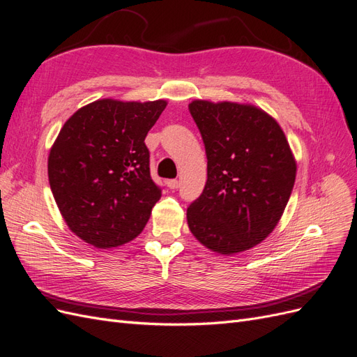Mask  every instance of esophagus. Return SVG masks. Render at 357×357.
I'll use <instances>...</instances> for the list:
<instances>
[{
  "instance_id": "1",
  "label": "esophagus",
  "mask_w": 357,
  "mask_h": 357,
  "mask_svg": "<svg viewBox=\"0 0 357 357\" xmlns=\"http://www.w3.org/2000/svg\"><path fill=\"white\" fill-rule=\"evenodd\" d=\"M167 186H168L169 189H178L180 181H178V180H168V181H167Z\"/></svg>"
}]
</instances>
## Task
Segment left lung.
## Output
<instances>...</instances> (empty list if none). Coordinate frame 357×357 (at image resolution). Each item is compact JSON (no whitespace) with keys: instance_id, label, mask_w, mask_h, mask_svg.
<instances>
[{"instance_id":"8db88e82","label":"left lung","mask_w":357,"mask_h":357,"mask_svg":"<svg viewBox=\"0 0 357 357\" xmlns=\"http://www.w3.org/2000/svg\"><path fill=\"white\" fill-rule=\"evenodd\" d=\"M189 112L207 155V183L188 208L189 229L211 252H245L282 219L295 156L282 126L253 104L195 100Z\"/></svg>"}]
</instances>
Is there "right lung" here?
I'll return each instance as SVG.
<instances>
[{
  "label": "right lung",
  "instance_id": "add662e5",
  "mask_svg": "<svg viewBox=\"0 0 357 357\" xmlns=\"http://www.w3.org/2000/svg\"><path fill=\"white\" fill-rule=\"evenodd\" d=\"M167 104L96 100L61 128L49 152V183L63 220L84 243L112 248L144 229L160 198L144 138Z\"/></svg>",
  "mask_w": 357,
  "mask_h": 357
}]
</instances>
